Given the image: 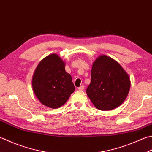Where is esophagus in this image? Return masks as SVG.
Wrapping results in <instances>:
<instances>
[{
  "label": "esophagus",
  "instance_id": "1",
  "mask_svg": "<svg viewBox=\"0 0 152 152\" xmlns=\"http://www.w3.org/2000/svg\"><path fill=\"white\" fill-rule=\"evenodd\" d=\"M79 90H83L84 89V86H80V87L78 88Z\"/></svg>",
  "mask_w": 152,
  "mask_h": 152
}]
</instances>
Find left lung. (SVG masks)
Returning a JSON list of instances; mask_svg holds the SVG:
<instances>
[{
    "label": "left lung",
    "mask_w": 152,
    "mask_h": 152,
    "mask_svg": "<svg viewBox=\"0 0 152 152\" xmlns=\"http://www.w3.org/2000/svg\"><path fill=\"white\" fill-rule=\"evenodd\" d=\"M130 84L129 74L121 65L113 58L102 55L92 64L91 82L86 94L96 108L110 111L124 102Z\"/></svg>",
    "instance_id": "1"
}]
</instances>
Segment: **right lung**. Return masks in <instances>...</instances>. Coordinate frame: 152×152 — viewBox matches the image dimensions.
Segmentation results:
<instances>
[{
    "label": "right lung",
    "mask_w": 152,
    "mask_h": 152,
    "mask_svg": "<svg viewBox=\"0 0 152 152\" xmlns=\"http://www.w3.org/2000/svg\"><path fill=\"white\" fill-rule=\"evenodd\" d=\"M31 84L37 99L51 109L61 107L75 90L72 76L65 70L64 61L55 53L39 62Z\"/></svg>",
    "instance_id": "right-lung-1"
}]
</instances>
